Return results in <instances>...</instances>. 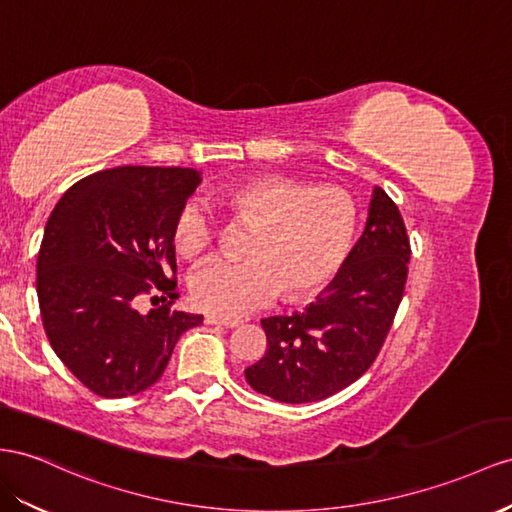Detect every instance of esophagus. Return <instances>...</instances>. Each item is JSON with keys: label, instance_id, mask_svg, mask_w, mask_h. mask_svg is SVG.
I'll return each instance as SVG.
<instances>
[{"label": "esophagus", "instance_id": "obj_1", "mask_svg": "<svg viewBox=\"0 0 512 512\" xmlns=\"http://www.w3.org/2000/svg\"><path fill=\"white\" fill-rule=\"evenodd\" d=\"M205 322L207 324H216V326H227V329H233V326H240L242 320H233V318H220L216 313H205Z\"/></svg>", "mask_w": 512, "mask_h": 512}]
</instances>
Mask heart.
I'll list each match as a JSON object with an SVG mask.
<instances>
[{
	"label": "heart",
	"instance_id": "heart-1",
	"mask_svg": "<svg viewBox=\"0 0 512 512\" xmlns=\"http://www.w3.org/2000/svg\"><path fill=\"white\" fill-rule=\"evenodd\" d=\"M218 203L233 225L251 227L242 261H214L192 277L194 303L235 318L281 292L287 303L320 294L342 268L357 231V207L337 186H311L283 175L227 183ZM218 238L216 218L201 201L183 203L173 242L183 259L209 253Z\"/></svg>",
	"mask_w": 512,
	"mask_h": 512
}]
</instances>
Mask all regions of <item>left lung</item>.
Returning a JSON list of instances; mask_svg holds the SVG:
<instances>
[{"instance_id": "obj_1", "label": "left lung", "mask_w": 512, "mask_h": 512, "mask_svg": "<svg viewBox=\"0 0 512 512\" xmlns=\"http://www.w3.org/2000/svg\"><path fill=\"white\" fill-rule=\"evenodd\" d=\"M411 240L398 205L376 188L368 225L333 283L305 311L261 320L268 350L246 381L287 402H316L372 368L402 303Z\"/></svg>"}]
</instances>
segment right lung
<instances>
[{
	"instance_id": "obj_1",
	"label": "right lung",
	"mask_w": 512,
	"mask_h": 512,
	"mask_svg": "<svg viewBox=\"0 0 512 512\" xmlns=\"http://www.w3.org/2000/svg\"><path fill=\"white\" fill-rule=\"evenodd\" d=\"M199 183L192 168L116 166L88 175L51 212L36 259L38 307L60 361L101 398L155 385L203 316L175 307L173 225ZM142 295L162 302L149 314Z\"/></svg>"
}]
</instances>
